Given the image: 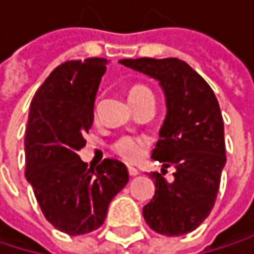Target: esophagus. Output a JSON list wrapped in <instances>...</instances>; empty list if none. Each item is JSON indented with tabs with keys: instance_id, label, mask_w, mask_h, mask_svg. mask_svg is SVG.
Returning a JSON list of instances; mask_svg holds the SVG:
<instances>
[{
	"instance_id": "obj_1",
	"label": "esophagus",
	"mask_w": 254,
	"mask_h": 254,
	"mask_svg": "<svg viewBox=\"0 0 254 254\" xmlns=\"http://www.w3.org/2000/svg\"><path fill=\"white\" fill-rule=\"evenodd\" d=\"M127 172H129V175H130V177H136V175L139 174V171H138L136 168H132V166H129V168H127Z\"/></svg>"
}]
</instances>
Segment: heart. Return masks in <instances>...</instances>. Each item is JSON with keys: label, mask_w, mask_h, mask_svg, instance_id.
<instances>
[{"label": "heart", "mask_w": 254, "mask_h": 254, "mask_svg": "<svg viewBox=\"0 0 254 254\" xmlns=\"http://www.w3.org/2000/svg\"><path fill=\"white\" fill-rule=\"evenodd\" d=\"M148 94H151V91L147 86L136 85L129 92V101L135 100V98H139L142 95H148ZM144 148H145L144 142L139 138H135V136H122L113 144L115 153L121 159H124L125 162H129V163L139 160L142 157V154H144Z\"/></svg>", "instance_id": "obj_1"}]
</instances>
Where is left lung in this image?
I'll return each mask as SVG.
<instances>
[{"mask_svg":"<svg viewBox=\"0 0 254 254\" xmlns=\"http://www.w3.org/2000/svg\"><path fill=\"white\" fill-rule=\"evenodd\" d=\"M121 64L159 82L166 101V118L151 157L163 163L151 172L156 192L142 209L153 231L175 237L197 228L213 209L225 168L224 121L207 82L179 59H124ZM176 168L168 183L163 171Z\"/></svg>","mask_w":254,"mask_h":254,"instance_id":"left-lung-1","label":"left lung"}]
</instances>
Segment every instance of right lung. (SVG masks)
<instances>
[{
  "label": "right lung",
  "mask_w": 254,
  "mask_h": 254,
  "mask_svg": "<svg viewBox=\"0 0 254 254\" xmlns=\"http://www.w3.org/2000/svg\"><path fill=\"white\" fill-rule=\"evenodd\" d=\"M107 64L97 57L66 62L30 103L25 177L47 221L69 235L100 228L110 201L129 179L119 160L106 159L94 171L77 154L94 122L95 95Z\"/></svg>",
  "instance_id": "right-lung-1"
}]
</instances>
